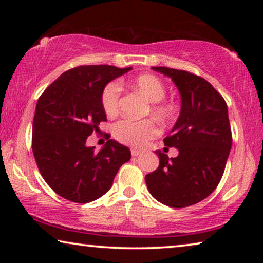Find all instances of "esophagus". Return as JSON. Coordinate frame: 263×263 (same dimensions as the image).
<instances>
[{
  "instance_id": "obj_1",
  "label": "esophagus",
  "mask_w": 263,
  "mask_h": 263,
  "mask_svg": "<svg viewBox=\"0 0 263 263\" xmlns=\"http://www.w3.org/2000/svg\"><path fill=\"white\" fill-rule=\"evenodd\" d=\"M142 153V151L141 149H138V148H133L132 149V156L133 157H138V156H140V154Z\"/></svg>"
}]
</instances>
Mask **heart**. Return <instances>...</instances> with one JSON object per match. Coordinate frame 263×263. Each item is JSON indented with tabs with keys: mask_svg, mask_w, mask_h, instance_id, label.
Here are the masks:
<instances>
[{
	"mask_svg": "<svg viewBox=\"0 0 263 263\" xmlns=\"http://www.w3.org/2000/svg\"><path fill=\"white\" fill-rule=\"evenodd\" d=\"M132 86L139 91L149 103H153L152 111L161 118H168L174 114L171 104L160 102L165 96V86L159 78L152 74L139 75L132 81ZM121 87L118 82H111L102 93L103 109L107 116H114L118 111ZM159 128L149 120L134 121L130 118L118 121L114 124L112 134L116 140L129 146L142 147L149 140L156 138Z\"/></svg>",
	"mask_w": 263,
	"mask_h": 263,
	"instance_id": "obj_1",
	"label": "heart"
}]
</instances>
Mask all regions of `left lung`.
I'll use <instances>...</instances> for the list:
<instances>
[{"label":"left lung","mask_w":263,"mask_h":263,"mask_svg":"<svg viewBox=\"0 0 263 263\" xmlns=\"http://www.w3.org/2000/svg\"><path fill=\"white\" fill-rule=\"evenodd\" d=\"M151 69L170 78L181 95V111L165 146L178 149L170 158L156 151L159 166L146 175L151 195L165 206L181 208L210 196L224 174L232 146L228 105L210 82L185 70Z\"/></svg>","instance_id":"1"}]
</instances>
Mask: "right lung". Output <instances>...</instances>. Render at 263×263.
<instances>
[{
    "label": "right lung",
    "instance_id": "obj_1",
    "mask_svg": "<svg viewBox=\"0 0 263 263\" xmlns=\"http://www.w3.org/2000/svg\"><path fill=\"white\" fill-rule=\"evenodd\" d=\"M132 67L81 66L52 82L38 99L32 149L39 171L56 194L79 203L95 201L112 186L122 164L130 160L127 146L107 140L100 151L86 140L106 121L102 93Z\"/></svg>",
    "mask_w": 263,
    "mask_h": 263
}]
</instances>
